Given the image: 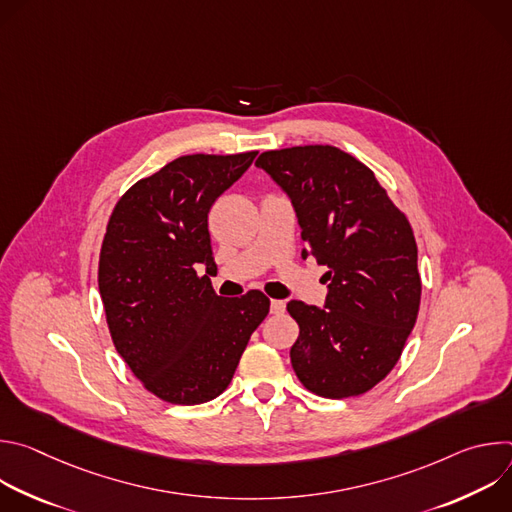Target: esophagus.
Returning <instances> with one entry per match:
<instances>
[{
	"mask_svg": "<svg viewBox=\"0 0 512 512\" xmlns=\"http://www.w3.org/2000/svg\"><path fill=\"white\" fill-rule=\"evenodd\" d=\"M283 312H285V302L271 300V314H283Z\"/></svg>",
	"mask_w": 512,
	"mask_h": 512,
	"instance_id": "34e87169",
	"label": "esophagus"
}]
</instances>
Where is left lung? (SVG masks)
<instances>
[{
    "label": "left lung",
    "mask_w": 512,
    "mask_h": 512,
    "mask_svg": "<svg viewBox=\"0 0 512 512\" xmlns=\"http://www.w3.org/2000/svg\"><path fill=\"white\" fill-rule=\"evenodd\" d=\"M291 198L306 249L326 265L324 308L291 300L300 326L291 367L326 399L371 391L397 364L421 302L417 245L371 168L334 145L263 152L257 162Z\"/></svg>",
    "instance_id": "left-lung-1"
}]
</instances>
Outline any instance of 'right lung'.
<instances>
[{
    "mask_svg": "<svg viewBox=\"0 0 512 512\" xmlns=\"http://www.w3.org/2000/svg\"><path fill=\"white\" fill-rule=\"evenodd\" d=\"M257 152L176 158L115 204L99 255V291L117 352L139 383L172 405L221 395L269 314L259 289L221 298L208 275V210Z\"/></svg>",
    "mask_w": 512,
    "mask_h": 512,
    "instance_id": "right-lung-1",
    "label": "right lung"
}]
</instances>
